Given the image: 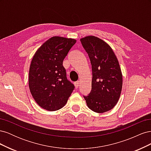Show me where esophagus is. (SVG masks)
Wrapping results in <instances>:
<instances>
[{
	"label": "esophagus",
	"mask_w": 151,
	"mask_h": 151,
	"mask_svg": "<svg viewBox=\"0 0 151 151\" xmlns=\"http://www.w3.org/2000/svg\"><path fill=\"white\" fill-rule=\"evenodd\" d=\"M79 84H80V83H79V81L76 82V83H74V85H75V87H76V89L79 88Z\"/></svg>",
	"instance_id": "1"
}]
</instances>
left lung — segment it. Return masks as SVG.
<instances>
[{"mask_svg":"<svg viewBox=\"0 0 151 151\" xmlns=\"http://www.w3.org/2000/svg\"><path fill=\"white\" fill-rule=\"evenodd\" d=\"M92 67L91 91L83 96L87 105L96 113L110 110L116 104L122 88V74L119 63L111 48L93 36L81 39Z\"/></svg>","mask_w":151,"mask_h":151,"instance_id":"obj_1","label":"left lung"}]
</instances>
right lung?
Instances as JSON below:
<instances>
[{
    "label": "right lung",
    "mask_w": 151,
    "mask_h": 151,
    "mask_svg": "<svg viewBox=\"0 0 151 151\" xmlns=\"http://www.w3.org/2000/svg\"><path fill=\"white\" fill-rule=\"evenodd\" d=\"M76 40L60 36L48 40L35 53L29 72L31 93L40 107L56 111L64 106L75 87L67 79L63 61Z\"/></svg>",
    "instance_id": "obj_1"
}]
</instances>
